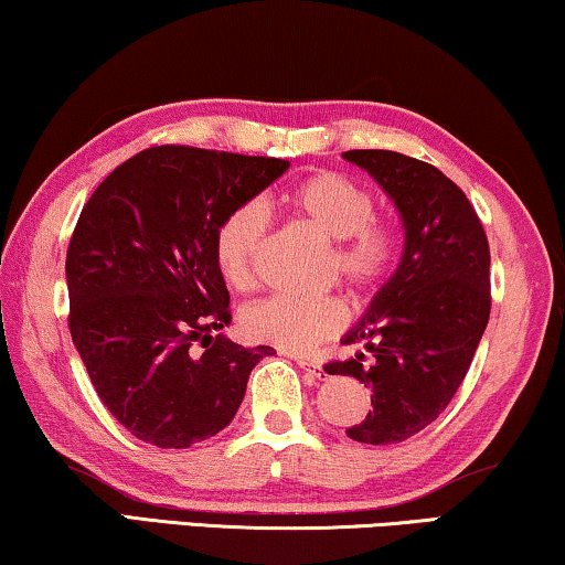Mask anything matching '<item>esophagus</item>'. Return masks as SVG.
I'll use <instances>...</instances> for the list:
<instances>
[{
	"label": "esophagus",
	"mask_w": 565,
	"mask_h": 565,
	"mask_svg": "<svg viewBox=\"0 0 565 565\" xmlns=\"http://www.w3.org/2000/svg\"><path fill=\"white\" fill-rule=\"evenodd\" d=\"M297 365H299V367H305L311 377H322V365H319L317 360H309V358H297Z\"/></svg>",
	"instance_id": "34e87169"
}]
</instances>
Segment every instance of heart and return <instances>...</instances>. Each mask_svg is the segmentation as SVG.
Returning a JSON list of instances; mask_svg holds the SVG:
<instances>
[{
  "label": "heart",
  "mask_w": 565,
  "mask_h": 565,
  "mask_svg": "<svg viewBox=\"0 0 565 565\" xmlns=\"http://www.w3.org/2000/svg\"><path fill=\"white\" fill-rule=\"evenodd\" d=\"M284 202L311 228L332 238L330 274L355 297L381 289L401 256V231L391 215L375 213V198L348 174L322 170L286 192ZM266 210L254 200L238 202L223 215L213 235V258L225 284L248 289L266 235ZM348 324V307L334 294L291 297L274 294L243 309L241 327L254 342L289 352H307Z\"/></svg>",
  "instance_id": "1"
}]
</instances>
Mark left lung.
<instances>
[{
  "instance_id": "8db88e82",
  "label": "left lung",
  "mask_w": 565,
  "mask_h": 565,
  "mask_svg": "<svg viewBox=\"0 0 565 565\" xmlns=\"http://www.w3.org/2000/svg\"><path fill=\"white\" fill-rule=\"evenodd\" d=\"M401 210L406 246L398 271L377 291L344 344L365 352L324 365L373 395L365 420L348 428L360 444H398L449 406L490 319V243L465 192L434 164L388 149H350Z\"/></svg>"
}]
</instances>
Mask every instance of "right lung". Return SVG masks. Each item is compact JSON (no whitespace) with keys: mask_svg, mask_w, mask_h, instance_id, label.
<instances>
[{"mask_svg":"<svg viewBox=\"0 0 565 565\" xmlns=\"http://www.w3.org/2000/svg\"><path fill=\"white\" fill-rule=\"evenodd\" d=\"M286 170L276 157L149 147L83 205L65 258L67 327L98 398L137 439L188 449L223 431L250 370L274 355L213 337L231 322L213 235Z\"/></svg>","mask_w":565,"mask_h":565,"instance_id":"add662e5","label":"right lung"}]
</instances>
